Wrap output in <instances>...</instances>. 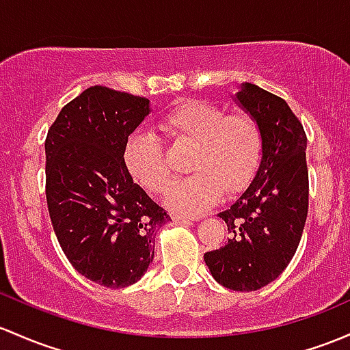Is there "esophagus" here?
Masks as SVG:
<instances>
[{
    "instance_id": "34e87169",
    "label": "esophagus",
    "mask_w": 350,
    "mask_h": 350,
    "mask_svg": "<svg viewBox=\"0 0 350 350\" xmlns=\"http://www.w3.org/2000/svg\"><path fill=\"white\" fill-rule=\"evenodd\" d=\"M171 218L179 223H189V221H194V219H200V216H187V215H183V213H172Z\"/></svg>"
}]
</instances>
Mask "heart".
I'll use <instances>...</instances> for the list:
<instances>
[{
  "label": "heart",
  "instance_id": "heart-1",
  "mask_svg": "<svg viewBox=\"0 0 350 350\" xmlns=\"http://www.w3.org/2000/svg\"><path fill=\"white\" fill-rule=\"evenodd\" d=\"M163 134L176 142L194 144L187 178L172 183L165 204L185 215H201L216 204L223 189L240 191L252 181L262 159V131L248 113H226L206 100L178 102L159 119ZM131 178L150 193H161L169 183L163 147L154 135L134 132L122 152Z\"/></svg>",
  "mask_w": 350,
  "mask_h": 350
}]
</instances>
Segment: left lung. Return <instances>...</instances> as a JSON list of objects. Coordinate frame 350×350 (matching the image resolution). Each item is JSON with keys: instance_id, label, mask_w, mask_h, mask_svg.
<instances>
[{"instance_id": "1", "label": "left lung", "mask_w": 350, "mask_h": 350, "mask_svg": "<svg viewBox=\"0 0 350 350\" xmlns=\"http://www.w3.org/2000/svg\"><path fill=\"white\" fill-rule=\"evenodd\" d=\"M234 104L262 131V159L237 201L218 213L228 243L204 253L213 278L237 292H255L288 267L308 211L307 135L285 100L253 83H241Z\"/></svg>"}]
</instances>
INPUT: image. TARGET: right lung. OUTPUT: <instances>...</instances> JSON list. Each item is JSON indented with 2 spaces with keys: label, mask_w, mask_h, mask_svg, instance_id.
Returning <instances> with one entry per match:
<instances>
[{
  "label": "right lung",
  "mask_w": 350,
  "mask_h": 350,
  "mask_svg": "<svg viewBox=\"0 0 350 350\" xmlns=\"http://www.w3.org/2000/svg\"><path fill=\"white\" fill-rule=\"evenodd\" d=\"M149 113L147 98L95 85L60 110L45 141L57 240L79 273L109 288L144 277L156 233L171 221L122 159L127 137Z\"/></svg>",
  "instance_id": "obj_1"
}]
</instances>
